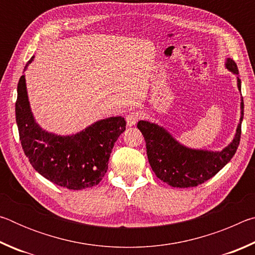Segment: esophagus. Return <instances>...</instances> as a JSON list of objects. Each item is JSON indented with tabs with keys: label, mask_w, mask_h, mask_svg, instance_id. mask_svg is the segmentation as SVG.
I'll list each match as a JSON object with an SVG mask.
<instances>
[{
	"label": "esophagus",
	"mask_w": 255,
	"mask_h": 255,
	"mask_svg": "<svg viewBox=\"0 0 255 255\" xmlns=\"http://www.w3.org/2000/svg\"><path fill=\"white\" fill-rule=\"evenodd\" d=\"M140 118V114L138 111H130L129 114L126 116V122H127V126L131 127L133 125H136L138 120Z\"/></svg>",
	"instance_id": "obj_1"
}]
</instances>
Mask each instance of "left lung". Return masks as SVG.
I'll return each instance as SVG.
<instances>
[{
    "mask_svg": "<svg viewBox=\"0 0 255 255\" xmlns=\"http://www.w3.org/2000/svg\"><path fill=\"white\" fill-rule=\"evenodd\" d=\"M228 71L237 75V88L241 91V80L236 63L226 59ZM244 116L243 98L241 100V118L232 143L222 150L192 149L180 144L171 133L158 125L145 120L137 127L146 141L148 162L155 175L174 188L197 187L213 178L231 161L236 153L241 139V125Z\"/></svg>",
    "mask_w": 255,
    "mask_h": 255,
    "instance_id": "1",
    "label": "left lung"
}]
</instances>
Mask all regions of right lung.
Masks as SVG:
<instances>
[{
  "label": "right lung",
  "mask_w": 255,
  "mask_h": 255,
  "mask_svg": "<svg viewBox=\"0 0 255 255\" xmlns=\"http://www.w3.org/2000/svg\"><path fill=\"white\" fill-rule=\"evenodd\" d=\"M33 60H29L24 70ZM15 118L22 149L38 173L59 187L92 188L107 173L108 162L118 137L126 129L123 117L99 120L75 135L48 132L36 123L30 109L25 77H20Z\"/></svg>",
  "instance_id": "add662e5"
}]
</instances>
